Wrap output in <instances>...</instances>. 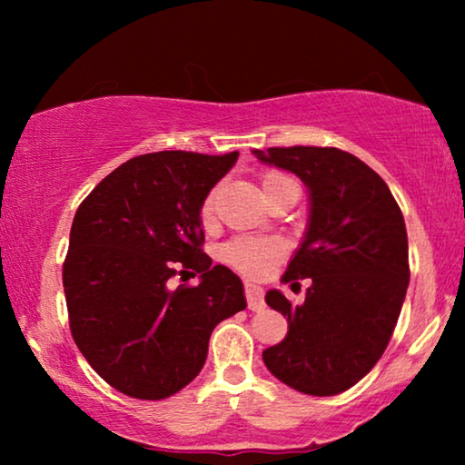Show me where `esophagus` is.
Returning a JSON list of instances; mask_svg holds the SVG:
<instances>
[{"label":"esophagus","instance_id":"obj_1","mask_svg":"<svg viewBox=\"0 0 465 465\" xmlns=\"http://www.w3.org/2000/svg\"><path fill=\"white\" fill-rule=\"evenodd\" d=\"M245 301L247 307L252 311H262L264 309V292L262 288L253 283H245Z\"/></svg>","mask_w":465,"mask_h":465}]
</instances>
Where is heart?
Wrapping results in <instances>:
<instances>
[{"mask_svg": "<svg viewBox=\"0 0 465 465\" xmlns=\"http://www.w3.org/2000/svg\"><path fill=\"white\" fill-rule=\"evenodd\" d=\"M294 182L292 177L279 173V171H266L262 175V193L266 194L269 190L282 186V183ZM215 201H218V188L209 190L201 205V218L209 222L213 218ZM283 256V245L277 239L271 237H237L222 247V260L234 271H239L245 277H264L277 260Z\"/></svg>", "mask_w": 465, "mask_h": 465, "instance_id": "heart-1", "label": "heart"}]
</instances>
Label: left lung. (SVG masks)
Wrapping results in <instances>:
<instances>
[{"instance_id":"1","label":"left lung","mask_w":465,"mask_h":465,"mask_svg":"<svg viewBox=\"0 0 465 465\" xmlns=\"http://www.w3.org/2000/svg\"><path fill=\"white\" fill-rule=\"evenodd\" d=\"M307 183L309 231L282 282L311 277L302 304L282 292L264 301L288 334L262 351L271 374L309 396H336L366 377L390 345L409 288L402 212L379 173L339 148L253 152Z\"/></svg>"}]
</instances>
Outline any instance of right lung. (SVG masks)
Here are the masks:
<instances>
[{
  "mask_svg": "<svg viewBox=\"0 0 465 465\" xmlns=\"http://www.w3.org/2000/svg\"><path fill=\"white\" fill-rule=\"evenodd\" d=\"M239 152L131 158L75 212L63 262L69 330L93 371L124 396L163 400L207 360L209 336L245 309L243 283L203 252L201 205ZM175 274L202 275L173 291Z\"/></svg>",
  "mask_w": 465,
  "mask_h": 465,
  "instance_id": "right-lung-1",
  "label": "right lung"
}]
</instances>
